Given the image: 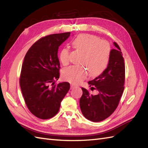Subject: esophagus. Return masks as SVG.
Listing matches in <instances>:
<instances>
[{
    "label": "esophagus",
    "instance_id": "obj_1",
    "mask_svg": "<svg viewBox=\"0 0 148 148\" xmlns=\"http://www.w3.org/2000/svg\"><path fill=\"white\" fill-rule=\"evenodd\" d=\"M75 86L74 85H73V84H71V89H74V88H75Z\"/></svg>",
    "mask_w": 148,
    "mask_h": 148
}]
</instances>
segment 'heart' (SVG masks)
Masks as SVG:
<instances>
[{"mask_svg": "<svg viewBox=\"0 0 148 148\" xmlns=\"http://www.w3.org/2000/svg\"><path fill=\"white\" fill-rule=\"evenodd\" d=\"M72 44L77 51L82 53L79 63L80 66H70L62 70V75L65 81L78 84L89 75L96 77L106 69L111 54L110 45L106 41L101 40L99 37L82 34L72 41ZM59 59L63 65L69 62V49L66 47L61 49Z\"/></svg>", "mask_w": 148, "mask_h": 148, "instance_id": "heart-1", "label": "heart"}]
</instances>
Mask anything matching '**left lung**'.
Here are the masks:
<instances>
[{
  "label": "left lung",
  "mask_w": 148,
  "mask_h": 148,
  "mask_svg": "<svg viewBox=\"0 0 148 148\" xmlns=\"http://www.w3.org/2000/svg\"><path fill=\"white\" fill-rule=\"evenodd\" d=\"M116 49L111 51L108 67L99 76L88 82L91 89H96L97 95L82 88L79 101L81 110L86 119L100 122L110 116L116 110L123 95L125 82V64L121 49L115 42Z\"/></svg>",
  "instance_id": "obj_1"
}]
</instances>
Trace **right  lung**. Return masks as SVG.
<instances>
[{
    "label": "right lung",
    "mask_w": 148,
    "mask_h": 148,
    "mask_svg": "<svg viewBox=\"0 0 148 148\" xmlns=\"http://www.w3.org/2000/svg\"><path fill=\"white\" fill-rule=\"evenodd\" d=\"M70 34L65 32L42 37L24 57L19 79L21 91L29 110L39 119L56 115L70 89L69 82L55 84L60 74L58 49Z\"/></svg>",
    "instance_id": "add662e5"
}]
</instances>
